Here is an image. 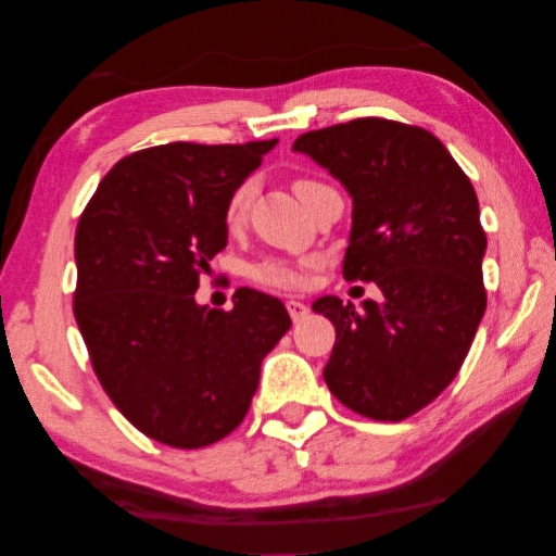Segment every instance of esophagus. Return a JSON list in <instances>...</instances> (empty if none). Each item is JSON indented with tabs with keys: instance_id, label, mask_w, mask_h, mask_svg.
<instances>
[{
	"instance_id": "obj_1",
	"label": "esophagus",
	"mask_w": 556,
	"mask_h": 556,
	"mask_svg": "<svg viewBox=\"0 0 556 556\" xmlns=\"http://www.w3.org/2000/svg\"><path fill=\"white\" fill-rule=\"evenodd\" d=\"M286 307H288V315L293 323H300V319H305L309 313V307L305 303H300V300H288Z\"/></svg>"
}]
</instances>
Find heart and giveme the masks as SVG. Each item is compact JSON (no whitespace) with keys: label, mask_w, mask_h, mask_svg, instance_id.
Returning <instances> with one entry per match:
<instances>
[{"label":"heart","mask_w":556,"mask_h":556,"mask_svg":"<svg viewBox=\"0 0 556 556\" xmlns=\"http://www.w3.org/2000/svg\"><path fill=\"white\" fill-rule=\"evenodd\" d=\"M317 182L313 178H298L293 182V190L298 198H303L307 190L317 188ZM251 194L253 188L251 182H241L237 190L229 194L227 200V207H224V224H227L229 231H237L243 227V222H247V214H249V204H251ZM249 276L256 280L261 286H268V288H278V290H295L305 283V276L303 270H300L295 263L283 261V258H266L256 263V266L251 268Z\"/></svg>","instance_id":"1"}]
</instances>
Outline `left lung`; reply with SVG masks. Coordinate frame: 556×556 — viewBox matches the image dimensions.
Segmentation results:
<instances>
[{"instance_id": "8db88e82", "label": "left lung", "mask_w": 556, "mask_h": 556, "mask_svg": "<svg viewBox=\"0 0 556 556\" xmlns=\"http://www.w3.org/2000/svg\"><path fill=\"white\" fill-rule=\"evenodd\" d=\"M293 151L352 194L344 278L383 293L362 307L315 300L337 329L325 381L349 410L401 422L454 381L485 313L479 198L420 126L366 116L307 131Z\"/></svg>"}]
</instances>
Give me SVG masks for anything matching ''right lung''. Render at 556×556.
<instances>
[{"label": "right lung", "instance_id": "obj_1", "mask_svg": "<svg viewBox=\"0 0 556 556\" xmlns=\"http://www.w3.org/2000/svg\"><path fill=\"white\" fill-rule=\"evenodd\" d=\"M278 139L175 141L126 155L75 231V319L104 393L151 440L200 450L237 430L261 362L290 329L286 305L251 288L229 313L194 303L227 247L224 207Z\"/></svg>", "mask_w": 556, "mask_h": 556}]
</instances>
